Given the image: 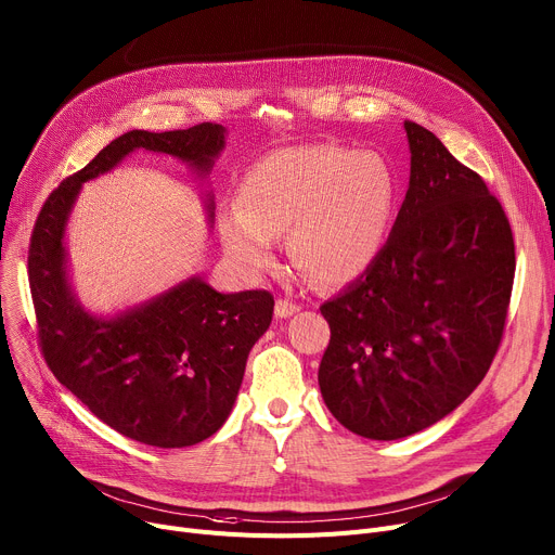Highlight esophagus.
<instances>
[{"mask_svg":"<svg viewBox=\"0 0 555 555\" xmlns=\"http://www.w3.org/2000/svg\"><path fill=\"white\" fill-rule=\"evenodd\" d=\"M300 311V305H296V302H291V300H278L275 302V315L278 318H291L293 313H298Z\"/></svg>","mask_w":555,"mask_h":555,"instance_id":"obj_1","label":"esophagus"}]
</instances>
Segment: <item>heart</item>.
Instances as JSON below:
<instances>
[{
	"label": "heart",
	"mask_w": 555,
	"mask_h": 555,
	"mask_svg": "<svg viewBox=\"0 0 555 555\" xmlns=\"http://www.w3.org/2000/svg\"><path fill=\"white\" fill-rule=\"evenodd\" d=\"M240 210L219 219L233 262L264 273L275 262V237L320 284L361 278L383 253L397 212V179L376 152L340 145L284 147L259 158L237 190Z\"/></svg>",
	"instance_id": "1"
}]
</instances>
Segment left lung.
<instances>
[{
    "instance_id": "left-lung-1",
    "label": "left lung",
    "mask_w": 555,
    "mask_h": 555,
    "mask_svg": "<svg viewBox=\"0 0 555 555\" xmlns=\"http://www.w3.org/2000/svg\"><path fill=\"white\" fill-rule=\"evenodd\" d=\"M410 183L383 253L320 313L318 383L347 430L395 441L460 408L502 340L515 246L500 202L426 127L403 122Z\"/></svg>"
}]
</instances>
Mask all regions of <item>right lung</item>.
<instances>
[{
	"label": "right lung",
	"mask_w": 555,
	"mask_h": 555,
	"mask_svg": "<svg viewBox=\"0 0 555 555\" xmlns=\"http://www.w3.org/2000/svg\"><path fill=\"white\" fill-rule=\"evenodd\" d=\"M225 134L215 122L177 132L132 129L51 192L30 237L28 282L47 365L109 428L156 448L194 446L223 426L246 358L273 320V296L221 293L194 273L150 300L101 315L76 296L64 237L82 183L137 150L172 156L206 179ZM204 204L212 225L210 192Z\"/></svg>",
	"instance_id": "right-lung-1"
}]
</instances>
